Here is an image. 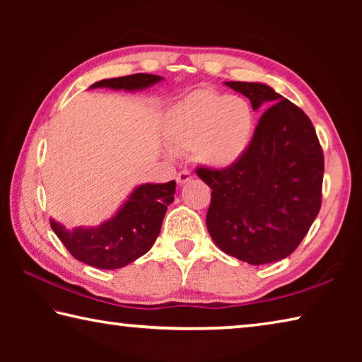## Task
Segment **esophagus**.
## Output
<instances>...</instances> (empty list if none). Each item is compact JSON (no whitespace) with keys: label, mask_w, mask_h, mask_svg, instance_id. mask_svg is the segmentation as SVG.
I'll return each instance as SVG.
<instances>
[{"label":"esophagus","mask_w":362,"mask_h":362,"mask_svg":"<svg viewBox=\"0 0 362 362\" xmlns=\"http://www.w3.org/2000/svg\"><path fill=\"white\" fill-rule=\"evenodd\" d=\"M189 180H192V174H189L188 170H180V173L177 174V183H179V185H183V183H187Z\"/></svg>","instance_id":"34e87169"}]
</instances>
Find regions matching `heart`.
I'll use <instances>...</instances> for the list:
<instances>
[{
    "label": "heart",
    "mask_w": 362,
    "mask_h": 362,
    "mask_svg": "<svg viewBox=\"0 0 362 362\" xmlns=\"http://www.w3.org/2000/svg\"><path fill=\"white\" fill-rule=\"evenodd\" d=\"M255 112L244 97L201 89L170 110L168 140L175 151H194L201 163L230 168L246 155Z\"/></svg>",
    "instance_id": "b5f03b06"
}]
</instances>
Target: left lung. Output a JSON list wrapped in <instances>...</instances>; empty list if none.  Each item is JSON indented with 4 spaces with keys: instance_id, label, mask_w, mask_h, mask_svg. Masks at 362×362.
Instances as JSON below:
<instances>
[{
    "instance_id": "8db88e82",
    "label": "left lung",
    "mask_w": 362,
    "mask_h": 362,
    "mask_svg": "<svg viewBox=\"0 0 362 362\" xmlns=\"http://www.w3.org/2000/svg\"><path fill=\"white\" fill-rule=\"evenodd\" d=\"M260 116L240 161L225 169L199 166L211 187L206 225L225 254L250 265L278 262L298 247L321 209L324 155L302 108L262 83L226 81Z\"/></svg>"
}]
</instances>
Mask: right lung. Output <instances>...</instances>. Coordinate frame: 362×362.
<instances>
[{"label":"right lung","instance_id":"right-lung-1","mask_svg":"<svg viewBox=\"0 0 362 362\" xmlns=\"http://www.w3.org/2000/svg\"><path fill=\"white\" fill-rule=\"evenodd\" d=\"M148 73L102 79L90 88L139 90L161 81ZM175 180L145 183L134 189L116 216L97 228L66 230L51 220V226L64 246L76 260L102 269H116L148 252L161 231L168 206L174 203Z\"/></svg>","mask_w":362,"mask_h":362}]
</instances>
